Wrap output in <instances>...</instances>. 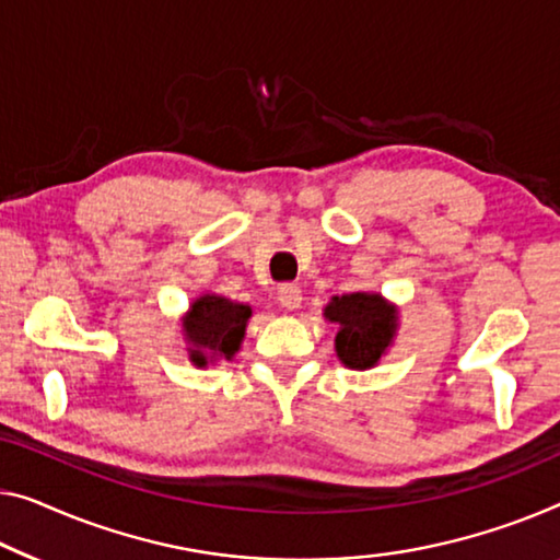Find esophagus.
Segmentation results:
<instances>
[{"mask_svg": "<svg viewBox=\"0 0 560 560\" xmlns=\"http://www.w3.org/2000/svg\"><path fill=\"white\" fill-rule=\"evenodd\" d=\"M279 304L283 308H289V312H294V308L302 306V289H299L296 283H281V287H279Z\"/></svg>", "mask_w": 560, "mask_h": 560, "instance_id": "obj_1", "label": "esophagus"}]
</instances>
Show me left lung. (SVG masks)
I'll return each mask as SVG.
<instances>
[{"mask_svg":"<svg viewBox=\"0 0 560 560\" xmlns=\"http://www.w3.org/2000/svg\"><path fill=\"white\" fill-rule=\"evenodd\" d=\"M324 316L339 324L334 345L339 360L352 370L377 364L397 327L395 308L380 294H362V291L334 296L331 304L324 308Z\"/></svg>","mask_w":560,"mask_h":560,"instance_id":"8db88e82","label":"left lung"}]
</instances>
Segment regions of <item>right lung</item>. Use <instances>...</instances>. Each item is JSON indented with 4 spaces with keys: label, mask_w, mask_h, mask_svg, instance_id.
<instances>
[{
    "label": "right lung",
    "mask_w": 560,
    "mask_h": 560,
    "mask_svg": "<svg viewBox=\"0 0 560 560\" xmlns=\"http://www.w3.org/2000/svg\"><path fill=\"white\" fill-rule=\"evenodd\" d=\"M248 316H252V306L233 304L229 299L213 294L200 296L183 322L186 337L194 345L190 360L198 366L208 364L206 354L231 360L244 339Z\"/></svg>",
    "instance_id": "add662e5"
}]
</instances>
